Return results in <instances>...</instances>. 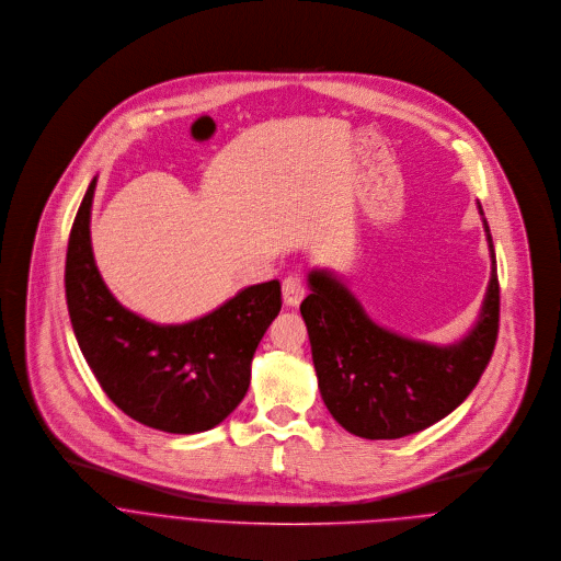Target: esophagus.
I'll list each match as a JSON object with an SVG mask.
<instances>
[{"mask_svg":"<svg viewBox=\"0 0 561 561\" xmlns=\"http://www.w3.org/2000/svg\"><path fill=\"white\" fill-rule=\"evenodd\" d=\"M302 296H305L302 276L296 274V272L289 274V276H285V280H283V300H285V305L296 307V305L302 300Z\"/></svg>","mask_w":561,"mask_h":561,"instance_id":"esophagus-1","label":"esophagus"}]
</instances>
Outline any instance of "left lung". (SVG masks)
Wrapping results in <instances>:
<instances>
[{
    "label": "left lung",
    "mask_w": 561,
    "mask_h": 561,
    "mask_svg": "<svg viewBox=\"0 0 561 561\" xmlns=\"http://www.w3.org/2000/svg\"><path fill=\"white\" fill-rule=\"evenodd\" d=\"M480 214L484 216L482 207ZM491 283L478 324L456 345H428L378 327L354 294L327 272H311L300 302L320 396L350 433L396 439L458 409L480 382L497 341L500 283L489 222Z\"/></svg>",
    "instance_id": "1"
}]
</instances>
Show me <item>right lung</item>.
<instances>
[{
  "label": "right lung",
  "mask_w": 561,
  "mask_h": 561,
  "mask_svg": "<svg viewBox=\"0 0 561 561\" xmlns=\"http://www.w3.org/2000/svg\"><path fill=\"white\" fill-rule=\"evenodd\" d=\"M75 216L66 254V302L79 350L105 396L133 420L165 433H201L245 398L252 358L280 311V283L239 291L185 324H154L117 302L94 265L90 207Z\"/></svg>",
  "instance_id": "add662e5"
}]
</instances>
